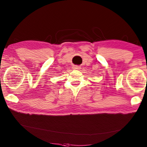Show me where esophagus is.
Returning <instances> with one entry per match:
<instances>
[{
    "instance_id": "34e87169",
    "label": "esophagus",
    "mask_w": 147,
    "mask_h": 147,
    "mask_svg": "<svg viewBox=\"0 0 147 147\" xmlns=\"http://www.w3.org/2000/svg\"><path fill=\"white\" fill-rule=\"evenodd\" d=\"M73 69H76V70H79V69H80V67H78V66H75L74 67Z\"/></svg>"
}]
</instances>
